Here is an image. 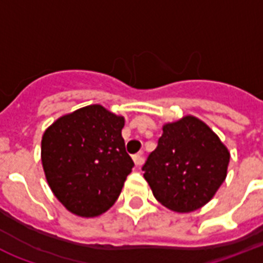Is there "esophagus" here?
Instances as JSON below:
<instances>
[{
	"mask_svg": "<svg viewBox=\"0 0 263 263\" xmlns=\"http://www.w3.org/2000/svg\"><path fill=\"white\" fill-rule=\"evenodd\" d=\"M134 162H135L136 166H140V165L143 164V162H144V153L140 152V153H138V154H135V156H134Z\"/></svg>",
	"mask_w": 263,
	"mask_h": 263,
	"instance_id": "1",
	"label": "esophagus"
}]
</instances>
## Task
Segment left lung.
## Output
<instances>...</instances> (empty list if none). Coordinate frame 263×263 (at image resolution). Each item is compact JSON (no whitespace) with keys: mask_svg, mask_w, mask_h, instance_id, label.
<instances>
[{"mask_svg":"<svg viewBox=\"0 0 263 263\" xmlns=\"http://www.w3.org/2000/svg\"><path fill=\"white\" fill-rule=\"evenodd\" d=\"M158 146L142 171L156 199L177 213L208 203L227 177L229 152L194 116L165 124Z\"/></svg>","mask_w":263,"mask_h":263,"instance_id":"left-lung-1","label":"left lung"}]
</instances>
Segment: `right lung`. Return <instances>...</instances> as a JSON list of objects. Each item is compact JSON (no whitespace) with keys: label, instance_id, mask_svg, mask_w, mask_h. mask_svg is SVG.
<instances>
[{"label":"right lung","instance_id":"add662e5","mask_svg":"<svg viewBox=\"0 0 263 263\" xmlns=\"http://www.w3.org/2000/svg\"><path fill=\"white\" fill-rule=\"evenodd\" d=\"M123 127L124 117L90 105L60 117L43 134L41 156L49 187L76 216H99L119 198L134 168Z\"/></svg>","mask_w":263,"mask_h":263}]
</instances>
